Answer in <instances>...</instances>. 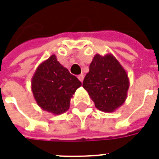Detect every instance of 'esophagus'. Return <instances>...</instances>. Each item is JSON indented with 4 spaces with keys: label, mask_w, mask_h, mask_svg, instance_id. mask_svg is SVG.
<instances>
[{
    "label": "esophagus",
    "mask_w": 159,
    "mask_h": 159,
    "mask_svg": "<svg viewBox=\"0 0 159 159\" xmlns=\"http://www.w3.org/2000/svg\"><path fill=\"white\" fill-rule=\"evenodd\" d=\"M78 79L81 81V82H82V81H83V80H84V75H78Z\"/></svg>",
    "instance_id": "obj_1"
}]
</instances>
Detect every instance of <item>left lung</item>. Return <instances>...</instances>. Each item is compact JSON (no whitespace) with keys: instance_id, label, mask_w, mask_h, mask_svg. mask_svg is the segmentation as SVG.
I'll return each instance as SVG.
<instances>
[{"instance_id":"obj_1","label":"left lung","mask_w":159,"mask_h":159,"mask_svg":"<svg viewBox=\"0 0 159 159\" xmlns=\"http://www.w3.org/2000/svg\"><path fill=\"white\" fill-rule=\"evenodd\" d=\"M83 87L97 109L113 113L125 103L129 80L125 69L113 54H96L84 79Z\"/></svg>"}]
</instances>
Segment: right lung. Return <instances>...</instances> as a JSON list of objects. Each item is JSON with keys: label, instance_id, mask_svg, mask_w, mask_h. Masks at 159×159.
<instances>
[{"label": "right lung", "instance_id": "add662e5", "mask_svg": "<svg viewBox=\"0 0 159 159\" xmlns=\"http://www.w3.org/2000/svg\"><path fill=\"white\" fill-rule=\"evenodd\" d=\"M81 82L52 55L38 66L31 79V90L38 106L58 115L68 111Z\"/></svg>", "mask_w": 159, "mask_h": 159}]
</instances>
